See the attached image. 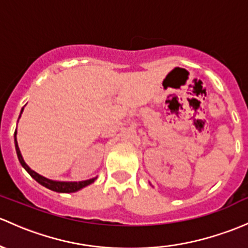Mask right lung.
<instances>
[{"instance_id": "obj_1", "label": "right lung", "mask_w": 248, "mask_h": 248, "mask_svg": "<svg viewBox=\"0 0 248 248\" xmlns=\"http://www.w3.org/2000/svg\"><path fill=\"white\" fill-rule=\"evenodd\" d=\"M22 111H23V108L21 109L19 119L21 117V114H22ZM14 142H15V150H16L17 158H19V161H20L21 165H22V168L25 169V170L31 174V177H32V178H34L39 184H41L43 186L47 187V189L52 190V191L65 192V194H69V192H76V191H78V190L83 189V187L90 186L91 183H93V182L97 179V177H95V178L87 179V181H82V182H61V181H53V179L46 178V177L39 174L38 172L32 170V169H31L30 166H28L27 164L25 163L22 155H21V152H20L19 145H17L16 131H15V133H14Z\"/></svg>"}]
</instances>
